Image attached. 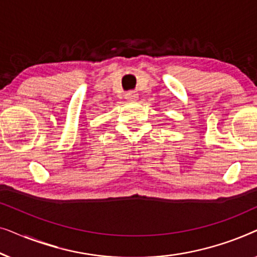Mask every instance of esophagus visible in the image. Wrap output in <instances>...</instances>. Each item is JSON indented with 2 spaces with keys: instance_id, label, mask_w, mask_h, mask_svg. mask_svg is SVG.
I'll use <instances>...</instances> for the list:
<instances>
[{
  "instance_id": "1",
  "label": "esophagus",
  "mask_w": 257,
  "mask_h": 257,
  "mask_svg": "<svg viewBox=\"0 0 257 257\" xmlns=\"http://www.w3.org/2000/svg\"><path fill=\"white\" fill-rule=\"evenodd\" d=\"M138 92L137 91H128L127 93L125 94V98L127 100H137V98H138Z\"/></svg>"
}]
</instances>
